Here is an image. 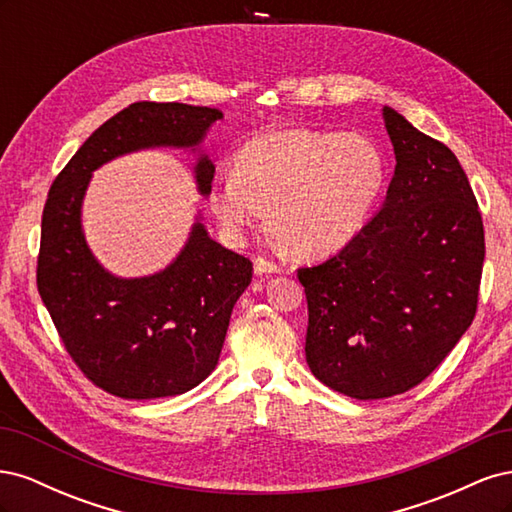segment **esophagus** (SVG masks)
<instances>
[{"mask_svg":"<svg viewBox=\"0 0 512 512\" xmlns=\"http://www.w3.org/2000/svg\"><path fill=\"white\" fill-rule=\"evenodd\" d=\"M280 267L275 265V262L267 260V258H254V273L256 275H265V273H277Z\"/></svg>","mask_w":512,"mask_h":512,"instance_id":"obj_1","label":"esophagus"}]
</instances>
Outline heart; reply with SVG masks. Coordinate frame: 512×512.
<instances>
[{"mask_svg": "<svg viewBox=\"0 0 512 512\" xmlns=\"http://www.w3.org/2000/svg\"><path fill=\"white\" fill-rule=\"evenodd\" d=\"M386 181L382 151L342 132L277 130L247 141L209 203L230 239L267 207L273 239L294 256H329L361 230Z\"/></svg>", "mask_w": 512, "mask_h": 512, "instance_id": "obj_1", "label": "heart"}]
</instances>
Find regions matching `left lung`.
<instances>
[{
	"label": "left lung",
	"instance_id": "left-lung-1",
	"mask_svg": "<svg viewBox=\"0 0 512 512\" xmlns=\"http://www.w3.org/2000/svg\"><path fill=\"white\" fill-rule=\"evenodd\" d=\"M395 175L380 211L329 260L297 271L307 297L305 359L354 399L410 391L476 314L485 230L455 153L382 108Z\"/></svg>",
	"mask_w": 512,
	"mask_h": 512
}]
</instances>
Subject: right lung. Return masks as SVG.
<instances>
[{
	"instance_id": "1",
	"label": "right lung",
	"mask_w": 512,
	"mask_h": 512,
	"mask_svg": "<svg viewBox=\"0 0 512 512\" xmlns=\"http://www.w3.org/2000/svg\"><path fill=\"white\" fill-rule=\"evenodd\" d=\"M222 111L179 102H134L91 134L55 177L42 211L38 292L72 361L123 399L173 397L218 365L232 307L252 282V262L209 237L196 220L179 256L160 273L117 277L91 254L81 207L94 170L151 147L192 149ZM198 192L215 166L200 153Z\"/></svg>"
}]
</instances>
